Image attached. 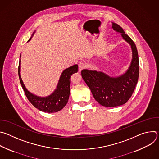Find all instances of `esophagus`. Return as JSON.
Returning a JSON list of instances; mask_svg holds the SVG:
<instances>
[{
	"label": "esophagus",
	"mask_w": 159,
	"mask_h": 159,
	"mask_svg": "<svg viewBox=\"0 0 159 159\" xmlns=\"http://www.w3.org/2000/svg\"><path fill=\"white\" fill-rule=\"evenodd\" d=\"M86 67V65L85 63L81 61L79 63V70L80 72L82 70H83Z\"/></svg>",
	"instance_id": "34e87169"
}]
</instances>
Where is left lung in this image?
Instances as JSON below:
<instances>
[{"label":"left lung","instance_id":"8db88e82","mask_svg":"<svg viewBox=\"0 0 159 159\" xmlns=\"http://www.w3.org/2000/svg\"><path fill=\"white\" fill-rule=\"evenodd\" d=\"M112 28L121 33L123 39L131 47L132 59L128 70L118 77H111L102 72L87 69L81 72L94 99L105 107H116L125 104L132 96L139 76V59L134 43L118 25L112 22Z\"/></svg>","mask_w":159,"mask_h":159}]
</instances>
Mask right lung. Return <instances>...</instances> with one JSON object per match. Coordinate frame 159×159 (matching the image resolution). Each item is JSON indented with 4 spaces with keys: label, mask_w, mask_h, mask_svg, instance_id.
<instances>
[{
    "label": "right lung",
    "mask_w": 159,
    "mask_h": 159,
    "mask_svg": "<svg viewBox=\"0 0 159 159\" xmlns=\"http://www.w3.org/2000/svg\"><path fill=\"white\" fill-rule=\"evenodd\" d=\"M35 31L30 38V41ZM78 72V65H74L65 69L59 79L57 88L50 95L47 97H39L31 93L26 88L20 76V58L18 67V74L20 84L29 101L38 109L45 112H56L62 109L69 101L70 89V77Z\"/></svg>",
    "instance_id": "right-lung-1"
}]
</instances>
